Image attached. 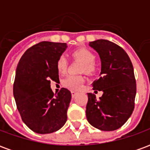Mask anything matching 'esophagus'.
Here are the masks:
<instances>
[{
	"label": "esophagus",
	"mask_w": 150,
	"mask_h": 150,
	"mask_svg": "<svg viewBox=\"0 0 150 150\" xmlns=\"http://www.w3.org/2000/svg\"><path fill=\"white\" fill-rule=\"evenodd\" d=\"M77 94H78V92H76V91H71V96L73 98L75 97V96H76Z\"/></svg>",
	"instance_id": "esophagus-1"
}]
</instances>
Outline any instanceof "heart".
<instances>
[{
	"label": "heart",
	"instance_id": "b5f03b06",
	"mask_svg": "<svg viewBox=\"0 0 150 150\" xmlns=\"http://www.w3.org/2000/svg\"><path fill=\"white\" fill-rule=\"evenodd\" d=\"M73 58L80 60L83 62V65L81 66V71H84L88 74L93 73L96 70L95 66V55L89 50L86 48H80L75 50L72 52ZM68 66V61L65 55H61L57 60L56 67L59 73L63 74L67 71ZM84 82V78L82 75H68L63 80V85L67 88L72 89V90H79L81 88L82 85Z\"/></svg>",
	"mask_w": 150,
	"mask_h": 150
}]
</instances>
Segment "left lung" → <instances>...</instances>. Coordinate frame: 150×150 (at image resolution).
I'll use <instances>...</instances> for the list:
<instances>
[{
  "instance_id": "left-lung-1",
  "label": "left lung",
  "mask_w": 150,
  "mask_h": 150,
  "mask_svg": "<svg viewBox=\"0 0 150 150\" xmlns=\"http://www.w3.org/2000/svg\"><path fill=\"white\" fill-rule=\"evenodd\" d=\"M101 61L100 77L93 89L103 91L99 100L88 93L86 116L90 125L102 130L113 131L128 120L134 109L137 86L133 67L124 50L104 39L89 42Z\"/></svg>"
}]
</instances>
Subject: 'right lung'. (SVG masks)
<instances>
[{
	"label": "right lung",
	"mask_w": 150,
	"mask_h": 150,
	"mask_svg": "<svg viewBox=\"0 0 150 150\" xmlns=\"http://www.w3.org/2000/svg\"><path fill=\"white\" fill-rule=\"evenodd\" d=\"M67 48V43L42 42L31 46L18 62L13 96L22 121L34 132H56L65 125L71 99L62 88L54 95L50 80L59 81L57 60Z\"/></svg>",
	"instance_id": "obj_1"
}]
</instances>
